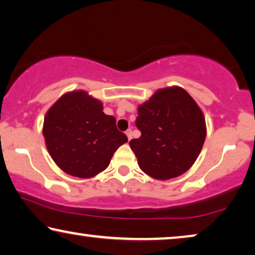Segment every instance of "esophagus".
Segmentation results:
<instances>
[{
	"label": "esophagus",
	"instance_id": "1",
	"mask_svg": "<svg viewBox=\"0 0 255 255\" xmlns=\"http://www.w3.org/2000/svg\"><path fill=\"white\" fill-rule=\"evenodd\" d=\"M126 135H127V137H128V139L130 140V139H131V137H132V130H131L130 128L127 129V130H126Z\"/></svg>",
	"mask_w": 255,
	"mask_h": 255
}]
</instances>
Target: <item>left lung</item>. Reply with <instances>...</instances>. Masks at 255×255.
<instances>
[{
	"label": "left lung",
	"instance_id": "obj_1",
	"mask_svg": "<svg viewBox=\"0 0 255 255\" xmlns=\"http://www.w3.org/2000/svg\"><path fill=\"white\" fill-rule=\"evenodd\" d=\"M136 127L142 132L129 145L139 168L165 180L192 167L203 146L207 128L201 109L180 87L159 90L138 108Z\"/></svg>",
	"mask_w": 255,
	"mask_h": 255
}]
</instances>
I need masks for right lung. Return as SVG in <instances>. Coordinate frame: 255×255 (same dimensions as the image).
Instances as JSON below:
<instances>
[{
    "instance_id": "obj_1",
    "label": "right lung",
    "mask_w": 255,
    "mask_h": 255,
    "mask_svg": "<svg viewBox=\"0 0 255 255\" xmlns=\"http://www.w3.org/2000/svg\"><path fill=\"white\" fill-rule=\"evenodd\" d=\"M102 103L77 91L61 96L47 111L43 135L52 159L68 175L91 178L108 168L113 153L126 143L116 118Z\"/></svg>"
}]
</instances>
